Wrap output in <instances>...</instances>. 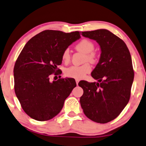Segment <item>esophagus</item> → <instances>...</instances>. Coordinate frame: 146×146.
Here are the masks:
<instances>
[{
	"mask_svg": "<svg viewBox=\"0 0 146 146\" xmlns=\"http://www.w3.org/2000/svg\"><path fill=\"white\" fill-rule=\"evenodd\" d=\"M75 81H76L77 85H78V83H79V79H75Z\"/></svg>",
	"mask_w": 146,
	"mask_h": 146,
	"instance_id": "esophagus-1",
	"label": "esophagus"
}]
</instances>
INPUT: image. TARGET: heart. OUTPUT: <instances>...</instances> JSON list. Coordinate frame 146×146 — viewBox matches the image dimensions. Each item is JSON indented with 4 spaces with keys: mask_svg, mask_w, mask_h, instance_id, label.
Masks as SVG:
<instances>
[{
    "mask_svg": "<svg viewBox=\"0 0 146 146\" xmlns=\"http://www.w3.org/2000/svg\"><path fill=\"white\" fill-rule=\"evenodd\" d=\"M75 48L79 51L85 53L84 61H89L95 63L98 61V55L96 52L93 51L95 44L90 40L82 39L75 46ZM62 59L65 63H69L71 59V55L69 48H65L62 53ZM91 71V65L89 63H85L80 66H71L66 69L65 73L66 76L71 78L81 79Z\"/></svg>",
    "mask_w": 146,
    "mask_h": 146,
    "instance_id": "1",
    "label": "heart"
}]
</instances>
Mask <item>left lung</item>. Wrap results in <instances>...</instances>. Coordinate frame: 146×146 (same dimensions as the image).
<instances>
[{
  "mask_svg": "<svg viewBox=\"0 0 146 146\" xmlns=\"http://www.w3.org/2000/svg\"><path fill=\"white\" fill-rule=\"evenodd\" d=\"M81 34L96 40L102 53L91 73L99 83H79L83 89L81 106L89 119L97 123H108L121 113L129 101L134 78L131 55L123 40L106 29Z\"/></svg>",
  "mask_w": 146,
  "mask_h": 146,
  "instance_id": "left-lung-1",
  "label": "left lung"
}]
</instances>
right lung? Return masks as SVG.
Listing matches in <instances>:
<instances>
[{
    "mask_svg": "<svg viewBox=\"0 0 146 146\" xmlns=\"http://www.w3.org/2000/svg\"><path fill=\"white\" fill-rule=\"evenodd\" d=\"M80 37L79 31L45 30L31 38L21 50L13 71L15 91L29 117L47 121L61 111L76 82L71 78L50 82V77L61 73L57 65L62 63L63 50Z\"/></svg>",
    "mask_w": 146,
    "mask_h": 146,
    "instance_id": "right-lung-1",
    "label": "right lung"
}]
</instances>
